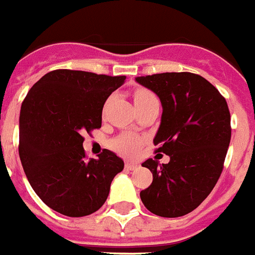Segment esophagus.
<instances>
[{
  "label": "esophagus",
  "instance_id": "34e87169",
  "mask_svg": "<svg viewBox=\"0 0 255 255\" xmlns=\"http://www.w3.org/2000/svg\"><path fill=\"white\" fill-rule=\"evenodd\" d=\"M125 168H126V169H129V170H134V169H136V168H137V164H135V163H131V162H126L125 163Z\"/></svg>",
  "mask_w": 255,
  "mask_h": 255
}]
</instances>
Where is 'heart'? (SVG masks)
I'll return each instance as SVG.
<instances>
[{"instance_id": "obj_1", "label": "heart", "mask_w": 255, "mask_h": 255, "mask_svg": "<svg viewBox=\"0 0 255 255\" xmlns=\"http://www.w3.org/2000/svg\"><path fill=\"white\" fill-rule=\"evenodd\" d=\"M151 100H156V97L154 96V93H151L148 90H139L134 95L135 105L145 104V102L151 101ZM140 144H141V140L136 135L126 132V134L120 135V136L112 140L111 148L118 151V153L123 154V155L134 156L139 151Z\"/></svg>"}]
</instances>
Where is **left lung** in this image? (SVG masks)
I'll return each instance as SVG.
<instances>
[{
    "label": "left lung",
    "mask_w": 255,
    "mask_h": 255,
    "mask_svg": "<svg viewBox=\"0 0 255 255\" xmlns=\"http://www.w3.org/2000/svg\"><path fill=\"white\" fill-rule=\"evenodd\" d=\"M135 81L159 97L163 112L153 143L169 155L167 164L151 158L141 164L153 182L140 198L154 215L179 218L200 206L223 172L231 137L228 104L207 79L188 72Z\"/></svg>",
    "instance_id": "left-lung-1"
}]
</instances>
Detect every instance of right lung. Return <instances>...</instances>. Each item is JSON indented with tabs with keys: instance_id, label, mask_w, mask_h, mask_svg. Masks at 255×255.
I'll return each instance as SVG.
<instances>
[{
	"instance_id": "obj_1",
	"label": "right lung",
	"mask_w": 255,
	"mask_h": 255,
	"mask_svg": "<svg viewBox=\"0 0 255 255\" xmlns=\"http://www.w3.org/2000/svg\"><path fill=\"white\" fill-rule=\"evenodd\" d=\"M125 78L58 69L27 92L20 111L18 154L32 190L54 211L69 218L93 214L124 169V160L107 149L87 159L82 135L101 128L105 102Z\"/></svg>"
}]
</instances>
